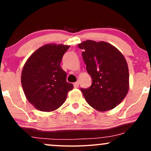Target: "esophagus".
<instances>
[{
    "mask_svg": "<svg viewBox=\"0 0 151 151\" xmlns=\"http://www.w3.org/2000/svg\"><path fill=\"white\" fill-rule=\"evenodd\" d=\"M74 88L79 87V82H78V81H77V82H75V83H74Z\"/></svg>",
    "mask_w": 151,
    "mask_h": 151,
    "instance_id": "obj_1",
    "label": "esophagus"
}]
</instances>
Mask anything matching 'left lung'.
Here are the masks:
<instances>
[{"instance_id":"8db88e82","label":"left lung","mask_w":151,"mask_h":151,"mask_svg":"<svg viewBox=\"0 0 151 151\" xmlns=\"http://www.w3.org/2000/svg\"><path fill=\"white\" fill-rule=\"evenodd\" d=\"M83 50L86 71L92 79L89 89H81L86 102L99 111L117 106L129 89V67L123 54L110 43L87 40L78 44Z\"/></svg>"}]
</instances>
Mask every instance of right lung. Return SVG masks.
Masks as SVG:
<instances>
[{
	"instance_id": "add662e5",
	"label": "right lung",
	"mask_w": 151,
	"mask_h": 151,
	"mask_svg": "<svg viewBox=\"0 0 151 151\" xmlns=\"http://www.w3.org/2000/svg\"><path fill=\"white\" fill-rule=\"evenodd\" d=\"M70 45L46 44L29 57L22 68L21 84L25 97L37 110L50 112L63 104L73 85L60 62Z\"/></svg>"
}]
</instances>
